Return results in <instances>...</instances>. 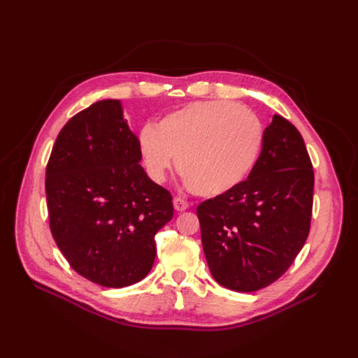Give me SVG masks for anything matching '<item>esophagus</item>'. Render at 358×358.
<instances>
[{
    "label": "esophagus",
    "mask_w": 358,
    "mask_h": 358,
    "mask_svg": "<svg viewBox=\"0 0 358 358\" xmlns=\"http://www.w3.org/2000/svg\"><path fill=\"white\" fill-rule=\"evenodd\" d=\"M173 203H174V209H176L177 212H184V210L189 209V203H187V201H185L184 199H181V197H174Z\"/></svg>",
    "instance_id": "1"
}]
</instances>
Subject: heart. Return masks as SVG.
I'll return each mask as SVG.
<instances>
[{
	"label": "heart",
	"mask_w": 358,
	"mask_h": 358,
	"mask_svg": "<svg viewBox=\"0 0 358 358\" xmlns=\"http://www.w3.org/2000/svg\"><path fill=\"white\" fill-rule=\"evenodd\" d=\"M262 143L255 115L229 101H199L168 113L138 134L150 180L165 181L176 157L189 190L201 197L232 192L254 168Z\"/></svg>",
	"instance_id": "obj_1"
}]
</instances>
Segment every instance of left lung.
Instances as JSON below:
<instances>
[{
    "instance_id": "8db88e82",
    "label": "left lung",
    "mask_w": 358,
    "mask_h": 358,
    "mask_svg": "<svg viewBox=\"0 0 358 358\" xmlns=\"http://www.w3.org/2000/svg\"><path fill=\"white\" fill-rule=\"evenodd\" d=\"M313 182L302 135L274 115L248 178L197 208L203 251L220 286L255 292L287 271L309 235Z\"/></svg>"
}]
</instances>
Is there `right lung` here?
Masks as SVG:
<instances>
[{
  "instance_id": "add662e5",
  "label": "right lung",
  "mask_w": 358,
  "mask_h": 358,
  "mask_svg": "<svg viewBox=\"0 0 358 358\" xmlns=\"http://www.w3.org/2000/svg\"><path fill=\"white\" fill-rule=\"evenodd\" d=\"M119 100H101L62 127L46 166L50 232L69 266L92 283L126 287L154 266L155 235L173 196L142 168Z\"/></svg>"
}]
</instances>
